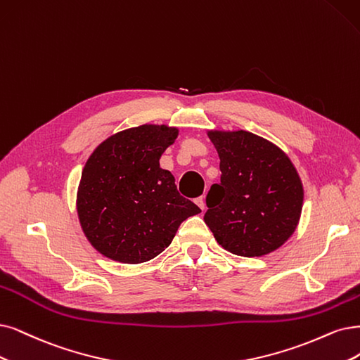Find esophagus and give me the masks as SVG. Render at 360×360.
<instances>
[{
  "label": "esophagus",
  "mask_w": 360,
  "mask_h": 360,
  "mask_svg": "<svg viewBox=\"0 0 360 360\" xmlns=\"http://www.w3.org/2000/svg\"><path fill=\"white\" fill-rule=\"evenodd\" d=\"M195 203H197V206L200 207L202 210H205L206 209V202H205V195H202V197H198L197 200H195Z\"/></svg>",
  "instance_id": "obj_1"
}]
</instances>
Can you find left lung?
Segmentation results:
<instances>
[{
  "mask_svg": "<svg viewBox=\"0 0 360 360\" xmlns=\"http://www.w3.org/2000/svg\"><path fill=\"white\" fill-rule=\"evenodd\" d=\"M219 155L221 182L210 187L205 222L234 255L262 257L294 234L304 190L290 158L246 130H207Z\"/></svg>",
  "mask_w": 360,
  "mask_h": 360,
  "instance_id": "left-lung-1",
  "label": "left lung"
}]
</instances>
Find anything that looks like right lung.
I'll list each match as a JSON object with an SVG mask.
<instances>
[{"label": "right lung", "mask_w": 360, "mask_h": 360, "mask_svg": "<svg viewBox=\"0 0 360 360\" xmlns=\"http://www.w3.org/2000/svg\"><path fill=\"white\" fill-rule=\"evenodd\" d=\"M178 127L142 124L114 133L87 158L77 191L83 233L99 254L123 264L155 258L179 225L200 214L182 197L160 157Z\"/></svg>", "instance_id": "1"}]
</instances>
